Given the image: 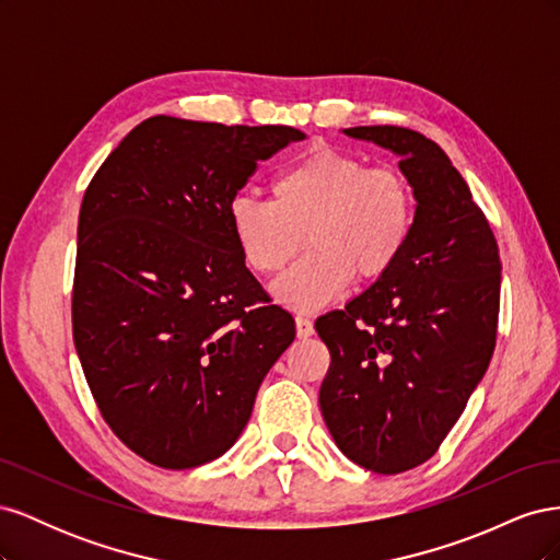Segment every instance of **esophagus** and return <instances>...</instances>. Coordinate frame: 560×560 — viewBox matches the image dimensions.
Here are the masks:
<instances>
[{"mask_svg":"<svg viewBox=\"0 0 560 560\" xmlns=\"http://www.w3.org/2000/svg\"><path fill=\"white\" fill-rule=\"evenodd\" d=\"M296 334H299V338H308L315 334L313 322L306 315H296Z\"/></svg>","mask_w":560,"mask_h":560,"instance_id":"1","label":"esophagus"}]
</instances>
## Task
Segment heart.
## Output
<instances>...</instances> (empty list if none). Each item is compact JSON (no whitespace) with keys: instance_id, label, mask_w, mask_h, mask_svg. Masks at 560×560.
<instances>
[{"instance_id":"b5f03b06","label":"heart","mask_w":560,"mask_h":560,"mask_svg":"<svg viewBox=\"0 0 560 560\" xmlns=\"http://www.w3.org/2000/svg\"><path fill=\"white\" fill-rule=\"evenodd\" d=\"M273 200L235 196L229 222L249 270L273 276L296 257L303 233L313 247L273 294L284 306L315 311L341 296L352 276L378 278L404 252L416 200L393 167H369L360 156L315 147L276 175Z\"/></svg>"}]
</instances>
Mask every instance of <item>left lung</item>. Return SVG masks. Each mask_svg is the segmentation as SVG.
<instances>
[{
    "mask_svg": "<svg viewBox=\"0 0 560 560\" xmlns=\"http://www.w3.org/2000/svg\"><path fill=\"white\" fill-rule=\"evenodd\" d=\"M343 135L399 156L416 212L399 259L346 311L315 322L331 352L319 409L352 463L399 474L430 460L486 374L502 264L493 231L442 147L399 126Z\"/></svg>",
    "mask_w": 560,
    "mask_h": 560,
    "instance_id": "obj_1",
    "label": "left lung"
}]
</instances>
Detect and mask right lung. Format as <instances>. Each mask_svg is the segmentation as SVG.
I'll list each match as a JSON object with an SVG mask.
<instances>
[{"label":"right lung","mask_w":560,"mask_h":560,"mask_svg":"<svg viewBox=\"0 0 560 560\" xmlns=\"http://www.w3.org/2000/svg\"><path fill=\"white\" fill-rule=\"evenodd\" d=\"M303 138L151 116L83 194L74 346L107 425L151 465L224 455L294 341L292 315L270 306L241 257L229 206L257 161Z\"/></svg>","instance_id":"add662e5"}]
</instances>
